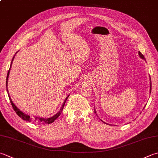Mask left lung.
Masks as SVG:
<instances>
[{
    "mask_svg": "<svg viewBox=\"0 0 158 158\" xmlns=\"http://www.w3.org/2000/svg\"><path fill=\"white\" fill-rule=\"evenodd\" d=\"M138 54H139V56L140 57V58H142V59H143V60H145L144 57V55H143V54H142L140 51L138 52ZM150 80H151V78H150ZM151 81H150V93H151ZM144 107H145V106H144ZM144 108H143V109H144ZM94 112L96 113L95 111H94Z\"/></svg>",
    "mask_w": 158,
    "mask_h": 158,
    "instance_id": "8db88e82",
    "label": "left lung"
}]
</instances>
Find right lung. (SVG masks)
Returning <instances> with one entry per match:
<instances>
[{
  "mask_svg": "<svg viewBox=\"0 0 158 158\" xmlns=\"http://www.w3.org/2000/svg\"><path fill=\"white\" fill-rule=\"evenodd\" d=\"M16 53H17V52H16ZM14 57H13V59H12V61L14 60ZM11 64H12V61H11ZM10 69H11V66H10ZM10 69H9V71H8L7 76V79H6V80H7V81H6V87H7V91L8 96H9V101H10L11 106H12V107H13V108H14V111L15 112V113H16V114H18V116H20V118H21L22 119H23V120H26V121H29V122L32 121V122H33V123H37V124H50V123H53L54 120H55V119H56L60 115L61 112H62L63 108H64V105H65V103H66V100H67V98H69V96H68V97H66V100L64 101V103H63V105H62V106H61V107L60 110L59 111V112H58L56 114H55V115H54L53 116L51 117V118H39V117H35V118H31V117L29 115H27V114L23 113V112H22V111H20L19 109H18V108L16 106H15V105L13 103V101H12L11 98V97H10V96H9V94L8 89H7V80H8V77H9V72H10Z\"/></svg>",
  "mask_w": 158,
  "mask_h": 158,
  "instance_id": "1",
  "label": "right lung"
}]
</instances>
